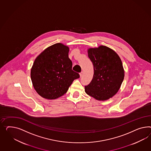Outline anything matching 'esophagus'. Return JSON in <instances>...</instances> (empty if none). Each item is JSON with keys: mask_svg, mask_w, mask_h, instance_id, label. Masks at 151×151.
<instances>
[{"mask_svg": "<svg viewBox=\"0 0 151 151\" xmlns=\"http://www.w3.org/2000/svg\"><path fill=\"white\" fill-rule=\"evenodd\" d=\"M82 75H83V72L82 71V72H81V73H80V78H81L82 76Z\"/></svg>", "mask_w": 151, "mask_h": 151, "instance_id": "34e87169", "label": "esophagus"}]
</instances>
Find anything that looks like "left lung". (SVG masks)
Listing matches in <instances>:
<instances>
[{"instance_id": "left-lung-1", "label": "left lung", "mask_w": 151, "mask_h": 151, "mask_svg": "<svg viewBox=\"0 0 151 151\" xmlns=\"http://www.w3.org/2000/svg\"><path fill=\"white\" fill-rule=\"evenodd\" d=\"M94 68L93 78L85 86L86 93L98 101H106L118 92L124 78L122 62L117 53L104 45L88 49Z\"/></svg>"}]
</instances>
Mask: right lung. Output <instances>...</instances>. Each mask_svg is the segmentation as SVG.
I'll return each mask as SVG.
<instances>
[{
  "label": "right lung",
  "mask_w": 151,
  "mask_h": 151,
  "mask_svg": "<svg viewBox=\"0 0 151 151\" xmlns=\"http://www.w3.org/2000/svg\"><path fill=\"white\" fill-rule=\"evenodd\" d=\"M69 48L60 43L52 45L37 57L31 70L34 88L43 98L54 99L66 93L74 80L80 78L72 70Z\"/></svg>",
  "instance_id": "obj_1"
}]
</instances>
